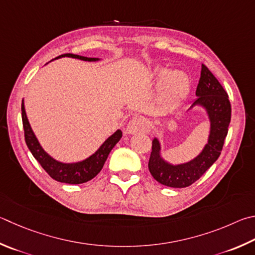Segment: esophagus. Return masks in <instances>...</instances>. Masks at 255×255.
Instances as JSON below:
<instances>
[{"instance_id":"1","label":"esophagus","mask_w":255,"mask_h":255,"mask_svg":"<svg viewBox=\"0 0 255 255\" xmlns=\"http://www.w3.org/2000/svg\"><path fill=\"white\" fill-rule=\"evenodd\" d=\"M150 125L148 120L141 117H133L130 122L128 123L126 132L128 135H133L137 132H149Z\"/></svg>"}]
</instances>
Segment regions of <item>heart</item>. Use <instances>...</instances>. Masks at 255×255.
Listing matches in <instances>:
<instances>
[{"label":"heart","mask_w":255,"mask_h":255,"mask_svg":"<svg viewBox=\"0 0 255 255\" xmlns=\"http://www.w3.org/2000/svg\"><path fill=\"white\" fill-rule=\"evenodd\" d=\"M160 82V95L163 99L167 103H176L187 94L189 90V78L186 73L179 70L169 71L165 75V70L163 69H157L154 71V78Z\"/></svg>","instance_id":"1"}]
</instances>
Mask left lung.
<instances>
[{
	"label": "left lung",
	"mask_w": 255,
	"mask_h": 255,
	"mask_svg": "<svg viewBox=\"0 0 255 255\" xmlns=\"http://www.w3.org/2000/svg\"><path fill=\"white\" fill-rule=\"evenodd\" d=\"M196 97L187 112L200 107L204 109L210 122L207 142L200 154L185 163L173 164L163 157L159 138L155 136L152 139L148 168L152 177L165 186L183 188L192 185L215 163L223 148L231 122V104L224 88L204 64H202Z\"/></svg>",
	"instance_id": "obj_1"
}]
</instances>
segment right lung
Listing matches in <instances>:
<instances>
[{
	"label": "right lung",
	"mask_w": 255,
	"mask_h": 255,
	"mask_svg": "<svg viewBox=\"0 0 255 255\" xmlns=\"http://www.w3.org/2000/svg\"><path fill=\"white\" fill-rule=\"evenodd\" d=\"M66 57L79 59L82 60V61L88 62H97L101 60L99 58H88L73 53H64L59 55V57L53 60ZM21 110L26 146L29 147L32 155H33L34 158L39 161L45 172H47L53 179L58 180L60 183L82 184L96 177V176L100 173V170L103 169L106 160L108 158L109 152L112 151L113 148L116 146V143L122 139L123 137V131L120 130V129H117V130L101 143L98 149H97L94 154H91L89 157H87V158L83 160L76 161V163H62V161L54 159L52 156H50L48 152L43 149V147L41 146L38 138H36L35 133L31 128V125L25 113L24 101L23 100Z\"/></svg>",
	"instance_id": "1"
}]
</instances>
